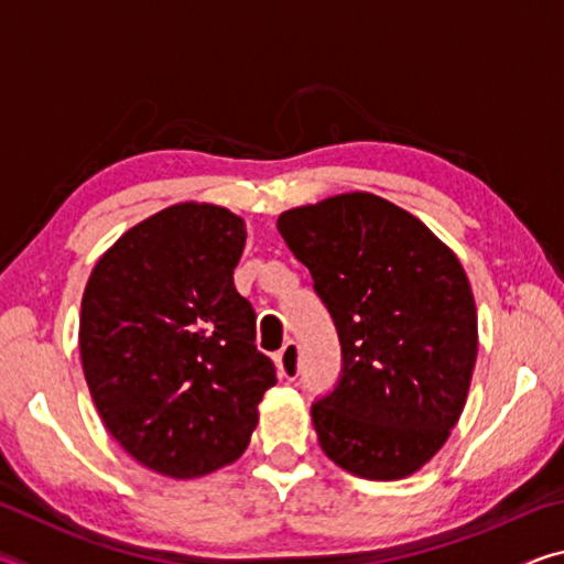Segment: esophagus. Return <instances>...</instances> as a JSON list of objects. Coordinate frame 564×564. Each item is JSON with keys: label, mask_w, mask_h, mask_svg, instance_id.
Instances as JSON below:
<instances>
[{"label": "esophagus", "mask_w": 564, "mask_h": 564, "mask_svg": "<svg viewBox=\"0 0 564 564\" xmlns=\"http://www.w3.org/2000/svg\"><path fill=\"white\" fill-rule=\"evenodd\" d=\"M275 368H279V376L285 378V380L299 378V370H301L299 343L289 340L279 352H275Z\"/></svg>", "instance_id": "esophagus-1"}]
</instances>
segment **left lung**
I'll list each match as a JSON object with an SVG mask.
<instances>
[{"label":"left lung","mask_w":564,"mask_h":564,"mask_svg":"<svg viewBox=\"0 0 564 564\" xmlns=\"http://www.w3.org/2000/svg\"><path fill=\"white\" fill-rule=\"evenodd\" d=\"M279 231L343 348L338 386L311 408L323 453L366 480L417 473L451 437L473 380L477 311L460 261L368 191L283 212Z\"/></svg>","instance_id":"8db88e82"}]
</instances>
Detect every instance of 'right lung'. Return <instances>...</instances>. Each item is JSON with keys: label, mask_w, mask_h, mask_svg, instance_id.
<instances>
[{"label": "right lung", "mask_w": 564, "mask_h": 564, "mask_svg": "<svg viewBox=\"0 0 564 564\" xmlns=\"http://www.w3.org/2000/svg\"><path fill=\"white\" fill-rule=\"evenodd\" d=\"M246 224L184 202L129 228L94 265L79 352L99 415L133 460L191 480L238 460L275 368L234 285Z\"/></svg>", "instance_id": "add662e5"}]
</instances>
